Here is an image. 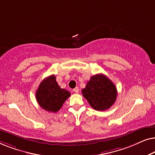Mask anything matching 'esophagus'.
Here are the masks:
<instances>
[{"label":"esophagus","instance_id":"34e87169","mask_svg":"<svg viewBox=\"0 0 155 155\" xmlns=\"http://www.w3.org/2000/svg\"><path fill=\"white\" fill-rule=\"evenodd\" d=\"M73 92L75 93H78L79 92V87H76L75 88L73 89Z\"/></svg>","mask_w":155,"mask_h":155}]
</instances>
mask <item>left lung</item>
<instances>
[{"label": "left lung", "mask_w": 155, "mask_h": 155, "mask_svg": "<svg viewBox=\"0 0 155 155\" xmlns=\"http://www.w3.org/2000/svg\"><path fill=\"white\" fill-rule=\"evenodd\" d=\"M82 93L91 107L97 111L109 109L117 97L115 84L103 74L92 76Z\"/></svg>", "instance_id": "8db88e82"}]
</instances>
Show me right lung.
<instances>
[{"instance_id": "1", "label": "right lung", "mask_w": 155, "mask_h": 155, "mask_svg": "<svg viewBox=\"0 0 155 155\" xmlns=\"http://www.w3.org/2000/svg\"><path fill=\"white\" fill-rule=\"evenodd\" d=\"M71 96L68 91L60 87L52 75L40 83L36 92V99L42 109L56 113L62 107L65 101Z\"/></svg>"}]
</instances>
